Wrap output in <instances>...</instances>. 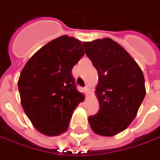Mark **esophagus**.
Instances as JSON below:
<instances>
[{"mask_svg": "<svg viewBox=\"0 0 160 160\" xmlns=\"http://www.w3.org/2000/svg\"><path fill=\"white\" fill-rule=\"evenodd\" d=\"M83 91H84V92H88V91H89V88H88V86H85V87L83 88Z\"/></svg>", "mask_w": 160, "mask_h": 160, "instance_id": "1", "label": "esophagus"}]
</instances>
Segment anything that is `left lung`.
I'll list each match as a JSON object with an SVG mask.
<instances>
[{"mask_svg": "<svg viewBox=\"0 0 160 160\" xmlns=\"http://www.w3.org/2000/svg\"><path fill=\"white\" fill-rule=\"evenodd\" d=\"M85 53L98 71V114L90 116L92 131L102 136L123 132L135 118L146 93L143 73L123 47L110 38L84 42Z\"/></svg>", "mask_w": 160, "mask_h": 160, "instance_id": "8db88e82", "label": "left lung"}]
</instances>
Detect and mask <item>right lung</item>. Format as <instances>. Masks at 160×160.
Wrapping results in <instances>:
<instances>
[{
    "mask_svg": "<svg viewBox=\"0 0 160 160\" xmlns=\"http://www.w3.org/2000/svg\"><path fill=\"white\" fill-rule=\"evenodd\" d=\"M83 55L81 41L62 35L42 47L23 68L18 82L22 108L42 133L66 132L74 109L83 102L72 76Z\"/></svg>",
    "mask_w": 160,
    "mask_h": 160,
    "instance_id": "right-lung-1",
    "label": "right lung"
}]
</instances>
